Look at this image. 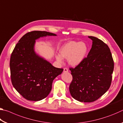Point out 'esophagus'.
I'll use <instances>...</instances> for the list:
<instances>
[{"label": "esophagus", "mask_w": 123, "mask_h": 123, "mask_svg": "<svg viewBox=\"0 0 123 123\" xmlns=\"http://www.w3.org/2000/svg\"><path fill=\"white\" fill-rule=\"evenodd\" d=\"M63 72H68V69L67 68H64L63 69Z\"/></svg>", "instance_id": "esophagus-1"}]
</instances>
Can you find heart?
Here are the masks:
<instances>
[{"instance_id": "1", "label": "heart", "mask_w": 123, "mask_h": 123, "mask_svg": "<svg viewBox=\"0 0 123 123\" xmlns=\"http://www.w3.org/2000/svg\"><path fill=\"white\" fill-rule=\"evenodd\" d=\"M88 48L85 42L70 41L63 45L61 49V55H56V59L62 62L63 58L68 59L70 65L75 66L81 63L86 57Z\"/></svg>"}]
</instances>
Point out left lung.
Masks as SVG:
<instances>
[{"label":"left lung","instance_id":"left-lung-1","mask_svg":"<svg viewBox=\"0 0 123 123\" xmlns=\"http://www.w3.org/2000/svg\"><path fill=\"white\" fill-rule=\"evenodd\" d=\"M86 57L75 68H69L73 79L70 94L76 100L91 103L105 94L111 86L114 61L108 45L97 37Z\"/></svg>","mask_w":123,"mask_h":123}]
</instances>
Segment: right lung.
I'll use <instances>...</instances> for the list:
<instances>
[{
	"label": "right lung",
	"instance_id": "1",
	"mask_svg": "<svg viewBox=\"0 0 123 123\" xmlns=\"http://www.w3.org/2000/svg\"><path fill=\"white\" fill-rule=\"evenodd\" d=\"M46 36L56 35L41 31L26 33L16 45L10 57L12 85L28 100L36 101L46 98L51 90L54 79L63 70L53 66L35 53V40Z\"/></svg>",
	"mask_w": 123,
	"mask_h": 123
}]
</instances>
